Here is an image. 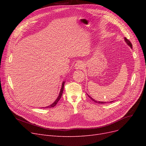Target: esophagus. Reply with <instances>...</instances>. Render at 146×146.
<instances>
[{
  "mask_svg": "<svg viewBox=\"0 0 146 146\" xmlns=\"http://www.w3.org/2000/svg\"><path fill=\"white\" fill-rule=\"evenodd\" d=\"M83 66H84V64H83V62H82V61H78V62L76 63L75 64V67L77 69L82 68L83 67Z\"/></svg>",
  "mask_w": 146,
  "mask_h": 146,
  "instance_id": "34e87169",
  "label": "esophagus"
}]
</instances>
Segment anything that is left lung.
<instances>
[{"label":"left lung","mask_w":146,"mask_h":146,"mask_svg":"<svg viewBox=\"0 0 146 146\" xmlns=\"http://www.w3.org/2000/svg\"><path fill=\"white\" fill-rule=\"evenodd\" d=\"M125 42H126V43L129 46V47H131V48H132L133 47V45H132V44H131V42H130L128 39H127V38H126L125 37ZM88 96L89 97V98H90L91 99H92V101H94L95 102H96V103H98V104H106V102H99V101H95V99H94L92 98V97H90L89 95H88ZM113 101H111V102H112ZM107 103H108V102H107Z\"/></svg>","instance_id":"obj_1"}]
</instances>
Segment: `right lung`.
Here are the masks:
<instances>
[{
    "instance_id": "add662e5",
    "label": "right lung",
    "mask_w": 146,
    "mask_h": 146,
    "mask_svg": "<svg viewBox=\"0 0 146 146\" xmlns=\"http://www.w3.org/2000/svg\"><path fill=\"white\" fill-rule=\"evenodd\" d=\"M64 83H65V82H63V83H62V86H61V90H60V94H59V95H58L57 99L56 100V101H55L54 102V103H52L51 105H50V106H47V107H45V108H52V107H54V106L57 105V104L58 103V101L60 100L61 97V95H62V94H63V90H64Z\"/></svg>"
}]
</instances>
